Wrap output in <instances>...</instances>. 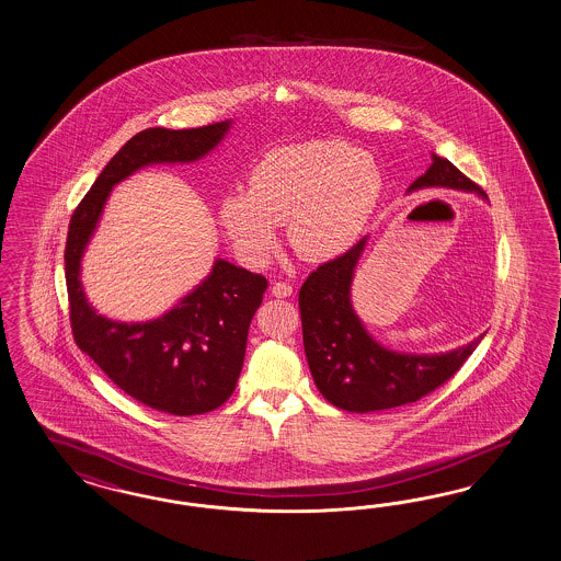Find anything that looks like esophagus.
Returning <instances> with one entry per match:
<instances>
[{
	"mask_svg": "<svg viewBox=\"0 0 561 561\" xmlns=\"http://www.w3.org/2000/svg\"><path fill=\"white\" fill-rule=\"evenodd\" d=\"M272 294L275 298H289L294 294V288L286 282H275L272 286Z\"/></svg>",
	"mask_w": 561,
	"mask_h": 561,
	"instance_id": "obj_1",
	"label": "esophagus"
}]
</instances>
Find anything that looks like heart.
<instances>
[{
	"instance_id": "obj_1",
	"label": "heart",
	"mask_w": 561,
	"mask_h": 561,
	"mask_svg": "<svg viewBox=\"0 0 561 561\" xmlns=\"http://www.w3.org/2000/svg\"><path fill=\"white\" fill-rule=\"evenodd\" d=\"M251 188L221 195L218 220L237 255L263 265L288 224L291 249L327 261L354 247L378 204L382 174L373 156L343 141H310L263 156Z\"/></svg>"
}]
</instances>
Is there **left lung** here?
<instances>
[{
	"label": "left lung",
	"instance_id": "left-lung-1",
	"mask_svg": "<svg viewBox=\"0 0 561 561\" xmlns=\"http://www.w3.org/2000/svg\"><path fill=\"white\" fill-rule=\"evenodd\" d=\"M430 187L476 193L488 202L476 183L436 153H432V167L409 185L408 193ZM366 244L368 237L310 273L298 296L306 359L314 385L329 403L352 413L415 403L457 373L485 335L440 354L394 352L374 340L352 302V284Z\"/></svg>",
	"mask_w": 561,
	"mask_h": 561
}]
</instances>
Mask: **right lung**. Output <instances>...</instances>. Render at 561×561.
I'll use <instances>...</instances> for the list:
<instances>
[{
	"instance_id": "obj_1",
	"label": "right lung",
	"mask_w": 561,
	"mask_h": 561,
	"mask_svg": "<svg viewBox=\"0 0 561 561\" xmlns=\"http://www.w3.org/2000/svg\"><path fill=\"white\" fill-rule=\"evenodd\" d=\"M230 127L232 121H221L197 129L139 131L108 160L69 221L66 282L78 347L121 391L170 415H202L234 392L267 279L218 256L211 272L164 314L127 323L104 317L88 300L82 259L121 181L153 164L197 162L220 146Z\"/></svg>"
}]
</instances>
